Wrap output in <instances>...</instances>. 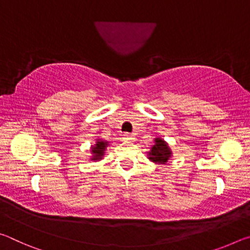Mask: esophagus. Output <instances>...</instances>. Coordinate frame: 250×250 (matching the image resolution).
Segmentation results:
<instances>
[{
  "label": "esophagus",
  "mask_w": 250,
  "mask_h": 250,
  "mask_svg": "<svg viewBox=\"0 0 250 250\" xmlns=\"http://www.w3.org/2000/svg\"><path fill=\"white\" fill-rule=\"evenodd\" d=\"M124 139L125 140H133V134L132 133H129V132H125L124 134Z\"/></svg>",
  "instance_id": "obj_1"
}]
</instances>
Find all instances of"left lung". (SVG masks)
Returning a JSON list of instances; mask_svg holds the SVG:
<instances>
[{
	"mask_svg": "<svg viewBox=\"0 0 250 250\" xmlns=\"http://www.w3.org/2000/svg\"><path fill=\"white\" fill-rule=\"evenodd\" d=\"M150 160L155 163H166L171 156V151L167 146V143L161 139H155V145L152 146L149 152Z\"/></svg>",
	"mask_w": 250,
	"mask_h": 250,
	"instance_id": "1",
	"label": "left lung"
}]
</instances>
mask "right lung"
<instances>
[{
  "label": "right lung",
  "instance_id": "add662e5",
  "mask_svg": "<svg viewBox=\"0 0 250 250\" xmlns=\"http://www.w3.org/2000/svg\"><path fill=\"white\" fill-rule=\"evenodd\" d=\"M105 146H107V142L97 141V145L92 147V153L95 154V156H94V159H91V160H99L101 156L104 155V151L105 147H107Z\"/></svg>",
  "mask_w": 250,
  "mask_h": 250
}]
</instances>
